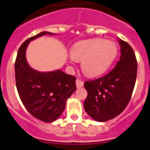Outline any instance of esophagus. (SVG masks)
<instances>
[{
  "instance_id": "obj_1",
  "label": "esophagus",
  "mask_w": 150,
  "mask_h": 150,
  "mask_svg": "<svg viewBox=\"0 0 150 150\" xmlns=\"http://www.w3.org/2000/svg\"><path fill=\"white\" fill-rule=\"evenodd\" d=\"M83 84H84L83 81H81V80H79V79L76 80V86H77V88H79L83 87Z\"/></svg>"
}]
</instances>
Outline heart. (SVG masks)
I'll use <instances>...</instances> for the list:
<instances>
[{
  "label": "heart",
  "instance_id": "obj_1",
  "mask_svg": "<svg viewBox=\"0 0 150 150\" xmlns=\"http://www.w3.org/2000/svg\"><path fill=\"white\" fill-rule=\"evenodd\" d=\"M73 59L81 61L86 75L95 77L105 72L115 59L117 48L113 42L103 39H91L78 42L70 50Z\"/></svg>",
  "mask_w": 150,
  "mask_h": 150
}]
</instances>
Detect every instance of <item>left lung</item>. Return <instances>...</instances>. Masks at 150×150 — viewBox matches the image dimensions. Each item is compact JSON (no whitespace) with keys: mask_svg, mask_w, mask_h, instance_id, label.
<instances>
[{"mask_svg":"<svg viewBox=\"0 0 150 150\" xmlns=\"http://www.w3.org/2000/svg\"><path fill=\"white\" fill-rule=\"evenodd\" d=\"M120 60L102 78L86 81L88 96L84 109L94 120L105 122L120 114L130 102L137 74V61L131 46L119 39Z\"/></svg>","mask_w":150,"mask_h":150,"instance_id":"left-lung-1","label":"left lung"}]
</instances>
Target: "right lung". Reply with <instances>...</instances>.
Listing matches in <instances>:
<instances>
[{
    "instance_id": "right-lung-1",
    "label": "right lung",
    "mask_w": 150,
    "mask_h": 150,
    "mask_svg": "<svg viewBox=\"0 0 150 150\" xmlns=\"http://www.w3.org/2000/svg\"><path fill=\"white\" fill-rule=\"evenodd\" d=\"M46 34L54 35L42 32L21 45L15 62V79L19 96L27 110L35 118L51 122L62 114L67 100L76 89V78L60 69L43 72L29 65L26 59L28 44Z\"/></svg>"
}]
</instances>
